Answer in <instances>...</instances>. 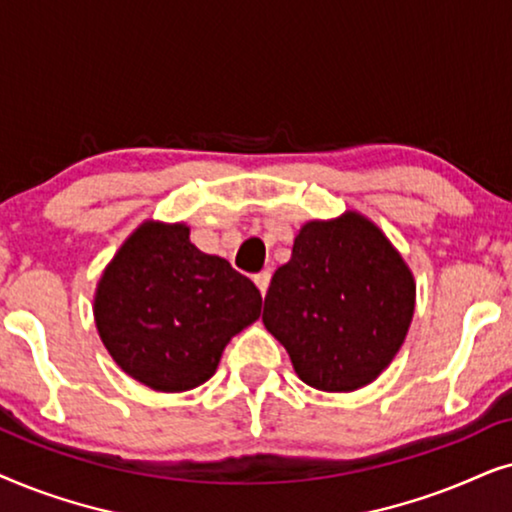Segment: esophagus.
I'll use <instances>...</instances> for the list:
<instances>
[{"mask_svg":"<svg viewBox=\"0 0 512 512\" xmlns=\"http://www.w3.org/2000/svg\"><path fill=\"white\" fill-rule=\"evenodd\" d=\"M252 281H255V285H257V288H260L262 297H264V295H267L269 283H271V271H260V274L252 276Z\"/></svg>","mask_w":512,"mask_h":512,"instance_id":"34e87169","label":"esophagus"}]
</instances>
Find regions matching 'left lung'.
Segmentation results:
<instances>
[{
    "label": "left lung",
    "instance_id": "obj_1",
    "mask_svg": "<svg viewBox=\"0 0 512 512\" xmlns=\"http://www.w3.org/2000/svg\"><path fill=\"white\" fill-rule=\"evenodd\" d=\"M417 283L384 231L358 210L299 229L276 269L262 323L285 346L297 377L351 393L391 365L410 330Z\"/></svg>",
    "mask_w": 512,
    "mask_h": 512
}]
</instances>
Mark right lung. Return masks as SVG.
<instances>
[{
	"label": "right lung",
	"instance_id": "1",
	"mask_svg": "<svg viewBox=\"0 0 512 512\" xmlns=\"http://www.w3.org/2000/svg\"><path fill=\"white\" fill-rule=\"evenodd\" d=\"M262 295L185 222L145 220L121 243L93 295L98 335L128 377L159 393L206 384L224 346L255 323Z\"/></svg>",
	"mask_w": 512,
	"mask_h": 512
}]
</instances>
